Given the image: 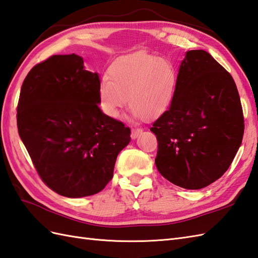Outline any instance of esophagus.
Here are the masks:
<instances>
[{"label": "esophagus", "mask_w": 258, "mask_h": 258, "mask_svg": "<svg viewBox=\"0 0 258 258\" xmlns=\"http://www.w3.org/2000/svg\"><path fill=\"white\" fill-rule=\"evenodd\" d=\"M141 134H142V129H140V128H135V129L131 130V138H133V139L135 140V139H137V138L139 137Z\"/></svg>", "instance_id": "esophagus-1"}]
</instances>
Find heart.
I'll return each mask as SVG.
<instances>
[{
	"label": "heart",
	"instance_id": "1",
	"mask_svg": "<svg viewBox=\"0 0 258 258\" xmlns=\"http://www.w3.org/2000/svg\"><path fill=\"white\" fill-rule=\"evenodd\" d=\"M177 69L161 56L137 52L116 60L97 86V100L105 116L118 119L127 105L133 117L153 120L169 108L176 95Z\"/></svg>",
	"mask_w": 258,
	"mask_h": 258
}]
</instances>
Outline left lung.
I'll list each match as a JSON object with an SVG mask.
<instances>
[{"mask_svg": "<svg viewBox=\"0 0 258 258\" xmlns=\"http://www.w3.org/2000/svg\"><path fill=\"white\" fill-rule=\"evenodd\" d=\"M155 165L186 189H202L227 172L240 148L244 118L231 74L205 50L187 51L172 105L150 128Z\"/></svg>", "mask_w": 258, "mask_h": 258, "instance_id": "1", "label": "left lung"}]
</instances>
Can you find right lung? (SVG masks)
<instances>
[{
  "label": "right lung",
  "mask_w": 258,
  "mask_h": 258,
  "mask_svg": "<svg viewBox=\"0 0 258 258\" xmlns=\"http://www.w3.org/2000/svg\"><path fill=\"white\" fill-rule=\"evenodd\" d=\"M98 83V73L74 53L50 56L23 82L18 134L41 179L61 196L103 190L130 142V129L99 109Z\"/></svg>",
  "instance_id": "1"
}]
</instances>
